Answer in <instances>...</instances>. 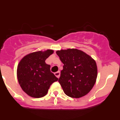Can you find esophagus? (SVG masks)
Masks as SVG:
<instances>
[{
  "label": "esophagus",
  "mask_w": 120,
  "mask_h": 120,
  "mask_svg": "<svg viewBox=\"0 0 120 120\" xmlns=\"http://www.w3.org/2000/svg\"><path fill=\"white\" fill-rule=\"evenodd\" d=\"M55 75L56 76V77L57 78H59V77H60V71H58L56 72V73H55Z\"/></svg>",
  "instance_id": "1"
}]
</instances>
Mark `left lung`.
<instances>
[{"label": "left lung", "mask_w": 120, "mask_h": 120, "mask_svg": "<svg viewBox=\"0 0 120 120\" xmlns=\"http://www.w3.org/2000/svg\"><path fill=\"white\" fill-rule=\"evenodd\" d=\"M64 64L58 82L67 96L80 98L87 94L96 83L97 68L94 59L77 49L56 52Z\"/></svg>", "instance_id": "1"}]
</instances>
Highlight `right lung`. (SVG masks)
Listing matches in <instances>:
<instances>
[{"label": "right lung", "instance_id": "add662e5", "mask_svg": "<svg viewBox=\"0 0 120 120\" xmlns=\"http://www.w3.org/2000/svg\"><path fill=\"white\" fill-rule=\"evenodd\" d=\"M53 53L52 50L26 55L19 62L17 78L22 90L27 95L41 98L47 94L50 86L58 79L50 71L45 59Z\"/></svg>", "mask_w": 120, "mask_h": 120}]
</instances>
